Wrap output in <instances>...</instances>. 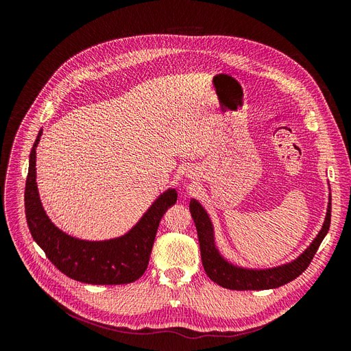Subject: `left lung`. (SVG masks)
<instances>
[{
    "instance_id": "8db88e82",
    "label": "left lung",
    "mask_w": 351,
    "mask_h": 351,
    "mask_svg": "<svg viewBox=\"0 0 351 351\" xmlns=\"http://www.w3.org/2000/svg\"><path fill=\"white\" fill-rule=\"evenodd\" d=\"M189 208L197 230L200 258L205 272L212 281L230 290H269L293 281L309 267L317 247L326 236L329 224H331V197H329L322 228L302 254L291 262L274 268H244L222 256L215 241L214 224H212L206 209L199 204V200H190Z\"/></svg>"
}]
</instances>
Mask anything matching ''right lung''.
Returning a JSON list of instances; mask_svg holds the SVG:
<instances>
[{"instance_id": "obj_1", "label": "right lung", "mask_w": 351, "mask_h": 351, "mask_svg": "<svg viewBox=\"0 0 351 351\" xmlns=\"http://www.w3.org/2000/svg\"><path fill=\"white\" fill-rule=\"evenodd\" d=\"M39 130L29 156L25 209L30 234L47 258L71 280L95 285L129 284L139 280L149 263L156 230L165 210L177 202L176 189H168L147 208L125 234L108 240H83L60 230L42 206L36 183V147Z\"/></svg>"}]
</instances>
